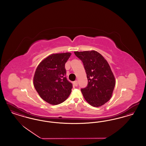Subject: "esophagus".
Instances as JSON below:
<instances>
[{
  "label": "esophagus",
  "instance_id": "1",
  "mask_svg": "<svg viewBox=\"0 0 146 146\" xmlns=\"http://www.w3.org/2000/svg\"><path fill=\"white\" fill-rule=\"evenodd\" d=\"M73 85H74V86H77V85H78V82H77L76 80L74 81V82H73Z\"/></svg>",
  "mask_w": 146,
  "mask_h": 146
}]
</instances>
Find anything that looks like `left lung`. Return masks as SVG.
I'll list each match as a JSON object with an SVG mask.
<instances>
[{"instance_id": "obj_1", "label": "left lung", "mask_w": 146, "mask_h": 146, "mask_svg": "<svg viewBox=\"0 0 146 146\" xmlns=\"http://www.w3.org/2000/svg\"><path fill=\"white\" fill-rule=\"evenodd\" d=\"M83 63L88 80V86L81 91L91 106L98 107L111 98L115 79L110 64L104 56L95 50L75 51Z\"/></svg>"}]
</instances>
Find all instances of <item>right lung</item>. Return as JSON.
<instances>
[{"label": "right lung", "instance_id": "1", "mask_svg": "<svg viewBox=\"0 0 146 146\" xmlns=\"http://www.w3.org/2000/svg\"><path fill=\"white\" fill-rule=\"evenodd\" d=\"M70 55V52L51 54L42 60L35 70V89L49 104H60L70 96L72 84L65 76L64 66Z\"/></svg>", "mask_w": 146, "mask_h": 146}]
</instances>
